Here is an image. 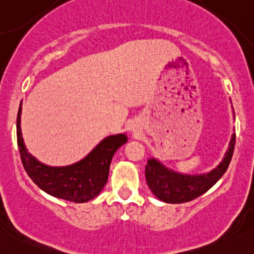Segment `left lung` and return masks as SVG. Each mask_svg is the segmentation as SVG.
I'll return each mask as SVG.
<instances>
[{
	"mask_svg": "<svg viewBox=\"0 0 254 254\" xmlns=\"http://www.w3.org/2000/svg\"><path fill=\"white\" fill-rule=\"evenodd\" d=\"M235 146V133L230 139L229 147L223 161L206 174L187 175L168 169L156 158H150L145 168L147 186L159 200L169 204H181L190 201L204 194L223 176L232 161Z\"/></svg>",
	"mask_w": 254,
	"mask_h": 254,
	"instance_id": "left-lung-1",
	"label": "left lung"
}]
</instances>
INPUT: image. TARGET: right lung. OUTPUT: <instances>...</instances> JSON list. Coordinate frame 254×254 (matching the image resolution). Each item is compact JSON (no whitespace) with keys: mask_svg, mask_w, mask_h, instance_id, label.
I'll return each instance as SVG.
<instances>
[{"mask_svg":"<svg viewBox=\"0 0 254 254\" xmlns=\"http://www.w3.org/2000/svg\"><path fill=\"white\" fill-rule=\"evenodd\" d=\"M21 104L16 119V138L22 165L32 181L48 194L73 203H85L101 193L108 181L114 153L125 142L126 134L109 135L103 139L81 161L67 167H50L43 164L24 144L20 127Z\"/></svg>","mask_w":254,"mask_h":254,"instance_id":"right-lung-1","label":"right lung"}]
</instances>
